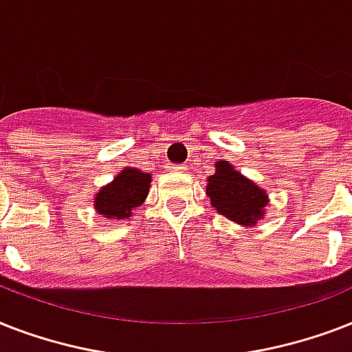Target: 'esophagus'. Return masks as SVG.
<instances>
[{
	"label": "esophagus",
	"instance_id": "esophagus-1",
	"mask_svg": "<svg viewBox=\"0 0 352 352\" xmlns=\"http://www.w3.org/2000/svg\"><path fill=\"white\" fill-rule=\"evenodd\" d=\"M171 168H173V171H181V170H184V166H182V164H177V166H171Z\"/></svg>",
	"mask_w": 352,
	"mask_h": 352
}]
</instances>
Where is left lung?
Listing matches in <instances>:
<instances>
[{
    "label": "left lung",
    "instance_id": "obj_1",
    "mask_svg": "<svg viewBox=\"0 0 352 352\" xmlns=\"http://www.w3.org/2000/svg\"><path fill=\"white\" fill-rule=\"evenodd\" d=\"M215 168L217 170L210 175L206 186L212 206L239 225H256L267 206V193L235 171L226 160H219Z\"/></svg>",
    "mask_w": 352,
    "mask_h": 352
}]
</instances>
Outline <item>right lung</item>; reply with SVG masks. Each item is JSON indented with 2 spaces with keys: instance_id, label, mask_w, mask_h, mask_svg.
Wrapping results in <instances>:
<instances>
[{
  "instance_id": "1",
  "label": "right lung",
  "mask_w": 352,
  "mask_h": 352,
  "mask_svg": "<svg viewBox=\"0 0 352 352\" xmlns=\"http://www.w3.org/2000/svg\"><path fill=\"white\" fill-rule=\"evenodd\" d=\"M151 175L135 168L122 170L111 184L102 188L95 199L96 212L104 217L126 219L148 195Z\"/></svg>"
}]
</instances>
